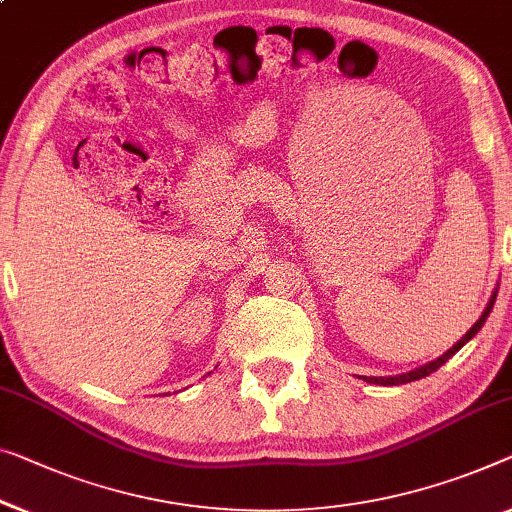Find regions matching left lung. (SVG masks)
<instances>
[{"label":"left lung","instance_id":"obj_1","mask_svg":"<svg viewBox=\"0 0 512 512\" xmlns=\"http://www.w3.org/2000/svg\"><path fill=\"white\" fill-rule=\"evenodd\" d=\"M494 297H497V295H492V300H490V304H487V309L483 311V316L476 320V325H474V327H471V329H469V332H467L465 336H462V338H460V341H458V343H455L451 350H448V352H444V355H442V357H437L435 361H430V364H426V366H421V368H414V371H410V373H403V375H396V377H368V380H366V377H364V380H366V382H373V384H407V382L421 380V377H426V375H430V373H435L439 366H444V364H446V361H448V359H451V357L455 355V352H458V350L462 348V345H465V343L469 341V338H474V336L478 334V329H481V327L485 325V318H487V316H490V311H492Z\"/></svg>","mask_w":512,"mask_h":512}]
</instances>
